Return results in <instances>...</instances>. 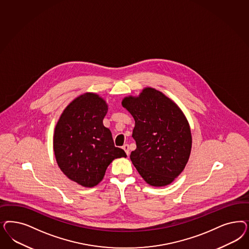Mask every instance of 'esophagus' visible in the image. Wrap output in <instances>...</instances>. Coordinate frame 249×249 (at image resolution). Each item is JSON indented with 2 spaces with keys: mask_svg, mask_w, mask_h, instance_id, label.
<instances>
[{
  "mask_svg": "<svg viewBox=\"0 0 249 249\" xmlns=\"http://www.w3.org/2000/svg\"><path fill=\"white\" fill-rule=\"evenodd\" d=\"M123 149H124V151H125V153H126V155H127V156H129V154H130V151H129V144H124V145H123Z\"/></svg>",
  "mask_w": 249,
  "mask_h": 249,
  "instance_id": "34e87169",
  "label": "esophagus"
}]
</instances>
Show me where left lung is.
<instances>
[{
    "label": "left lung",
    "instance_id": "obj_1",
    "mask_svg": "<svg viewBox=\"0 0 249 249\" xmlns=\"http://www.w3.org/2000/svg\"><path fill=\"white\" fill-rule=\"evenodd\" d=\"M123 106L134 117L130 155L138 173L151 186L169 185L184 169L192 149V133L183 112L169 98L152 88L129 96Z\"/></svg>",
    "mask_w": 249,
    "mask_h": 249
}]
</instances>
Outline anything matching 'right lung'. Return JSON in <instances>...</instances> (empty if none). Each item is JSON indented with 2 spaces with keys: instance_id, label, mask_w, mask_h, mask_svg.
<instances>
[{
  "instance_id": "obj_1",
  "label": "right lung",
  "mask_w": 249,
  "mask_h": 249,
  "mask_svg": "<svg viewBox=\"0 0 249 249\" xmlns=\"http://www.w3.org/2000/svg\"><path fill=\"white\" fill-rule=\"evenodd\" d=\"M108 107L99 95L87 92L67 106L53 139L58 167L84 187L96 186L114 159L126 154L114 146L112 133L103 124Z\"/></svg>"
}]
</instances>
